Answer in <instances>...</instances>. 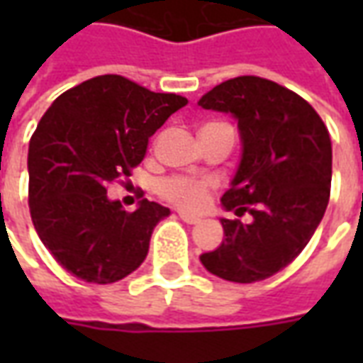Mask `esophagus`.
<instances>
[{
    "mask_svg": "<svg viewBox=\"0 0 363 363\" xmlns=\"http://www.w3.org/2000/svg\"><path fill=\"white\" fill-rule=\"evenodd\" d=\"M179 218H181L184 223H190V225H194V223H198V221H200V218H198V216H192V213H186V212H179Z\"/></svg>",
    "mask_w": 363,
    "mask_h": 363,
    "instance_id": "1",
    "label": "esophagus"
}]
</instances>
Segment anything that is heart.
Masks as SVG:
<instances>
[{"instance_id":"obj_1","label":"heart","mask_w":363,"mask_h":363,"mask_svg":"<svg viewBox=\"0 0 363 363\" xmlns=\"http://www.w3.org/2000/svg\"><path fill=\"white\" fill-rule=\"evenodd\" d=\"M212 181H196V179H186V177H169L157 184L159 196L179 206L182 210H200L208 202V194L212 190Z\"/></svg>"}]
</instances>
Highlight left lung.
<instances>
[{
    "mask_svg": "<svg viewBox=\"0 0 363 363\" xmlns=\"http://www.w3.org/2000/svg\"><path fill=\"white\" fill-rule=\"evenodd\" d=\"M208 111L231 112L243 157L221 202L237 216L221 220L223 241L200 260L223 280H267L294 262L323 220L330 196L333 145L311 104L278 83L241 75L200 99Z\"/></svg>",
    "mask_w": 363,
    "mask_h": 363,
    "instance_id": "8db88e82",
    "label": "left lung"
}]
</instances>
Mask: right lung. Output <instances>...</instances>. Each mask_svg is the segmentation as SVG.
Here are the masks:
<instances>
[{
	"label": "right lung",
	"mask_w": 363,
	"mask_h": 363,
	"mask_svg": "<svg viewBox=\"0 0 363 363\" xmlns=\"http://www.w3.org/2000/svg\"><path fill=\"white\" fill-rule=\"evenodd\" d=\"M189 103L122 75H99L52 103L28 143V208L44 247L67 272L112 284L142 264L169 208L142 200L135 212L106 186L145 157L147 142Z\"/></svg>",
	"instance_id": "obj_1"
}]
</instances>
